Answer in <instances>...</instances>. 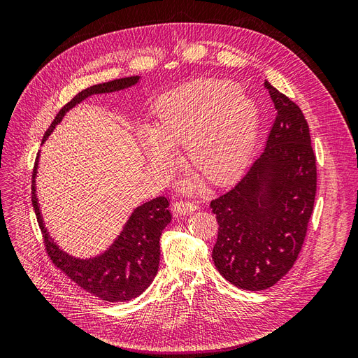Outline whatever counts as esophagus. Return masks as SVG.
<instances>
[{
  "label": "esophagus",
  "instance_id": "34e87169",
  "mask_svg": "<svg viewBox=\"0 0 358 358\" xmlns=\"http://www.w3.org/2000/svg\"><path fill=\"white\" fill-rule=\"evenodd\" d=\"M199 209V203L194 200H176L173 203V210H175L178 215H185L189 212H194Z\"/></svg>",
  "mask_w": 358,
  "mask_h": 358
}]
</instances>
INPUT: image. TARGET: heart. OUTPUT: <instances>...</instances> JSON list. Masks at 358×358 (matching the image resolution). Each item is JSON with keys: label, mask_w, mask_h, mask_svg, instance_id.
Here are the masks:
<instances>
[{"label": "heart", "mask_w": 358, "mask_h": 358, "mask_svg": "<svg viewBox=\"0 0 358 358\" xmlns=\"http://www.w3.org/2000/svg\"><path fill=\"white\" fill-rule=\"evenodd\" d=\"M257 133L251 96L230 80L199 79L162 92L152 104L150 129L140 136L155 169H167L171 149L183 145L187 164L220 185L243 171Z\"/></svg>", "instance_id": "obj_1"}]
</instances>
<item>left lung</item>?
I'll return each mask as SVG.
<instances>
[{
  "instance_id": "8db88e82",
  "label": "left lung",
  "mask_w": 358,
  "mask_h": 358,
  "mask_svg": "<svg viewBox=\"0 0 358 358\" xmlns=\"http://www.w3.org/2000/svg\"><path fill=\"white\" fill-rule=\"evenodd\" d=\"M276 109L267 143L246 175L210 201L218 221L212 258L218 272L248 291L273 287L305 242L317 194V159L300 107L264 82Z\"/></svg>"
}]
</instances>
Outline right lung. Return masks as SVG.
<instances>
[{
	"label": "right lung",
	"instance_id": "1",
	"mask_svg": "<svg viewBox=\"0 0 358 358\" xmlns=\"http://www.w3.org/2000/svg\"><path fill=\"white\" fill-rule=\"evenodd\" d=\"M138 76L131 78L116 79L112 82L92 85L90 88L76 94L73 99L62 107L57 117L53 119L50 127L43 136V142L53 131L61 119L71 107L79 104L86 96L94 94L113 92L128 88L137 83ZM37 161L32 170L31 180V201L34 208L38 227L43 234V243L45 251L50 262L58 267L61 272L66 273L74 284H78L90 294H94L106 301H128L133 300L152 282L159 264V236L166 225L171 221V213L169 210L170 200L167 197H157L150 200L134 210L129 216L127 225L117 241L112 248L92 259H79L62 252L61 249L53 243L45 227H43L41 215L38 210V203L36 197V173Z\"/></svg>",
	"mask_w": 358,
	"mask_h": 358
}]
</instances>
